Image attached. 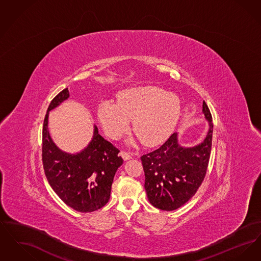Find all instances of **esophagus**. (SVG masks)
<instances>
[{"mask_svg": "<svg viewBox=\"0 0 261 261\" xmlns=\"http://www.w3.org/2000/svg\"><path fill=\"white\" fill-rule=\"evenodd\" d=\"M120 154H121V156H122V159H123L124 161H128V160L132 159V155H131V153H130V152H128V151L121 150V151H120Z\"/></svg>", "mask_w": 261, "mask_h": 261, "instance_id": "obj_1", "label": "esophagus"}]
</instances>
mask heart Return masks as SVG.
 Returning <instances> with one entry per match:
<instances>
[{"instance_id":"b5f03b06","label":"heart","mask_w":261,"mask_h":261,"mask_svg":"<svg viewBox=\"0 0 261 261\" xmlns=\"http://www.w3.org/2000/svg\"><path fill=\"white\" fill-rule=\"evenodd\" d=\"M181 112L179 98L153 86L130 88L118 94V100L100 101L98 116L105 131L121 136L133 119V129L146 145H156L173 131Z\"/></svg>"}]
</instances>
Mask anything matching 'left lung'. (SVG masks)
I'll use <instances>...</instances> for the list:
<instances>
[{"label": "left lung", "mask_w": 261, "mask_h": 261, "mask_svg": "<svg viewBox=\"0 0 261 261\" xmlns=\"http://www.w3.org/2000/svg\"><path fill=\"white\" fill-rule=\"evenodd\" d=\"M202 113L210 126L203 142L185 148L180 146L178 134L173 133L161 148L141 156L148 199L159 210L179 208L195 196L204 179L213 132L211 113L204 100Z\"/></svg>", "instance_id": "left-lung-1"}]
</instances>
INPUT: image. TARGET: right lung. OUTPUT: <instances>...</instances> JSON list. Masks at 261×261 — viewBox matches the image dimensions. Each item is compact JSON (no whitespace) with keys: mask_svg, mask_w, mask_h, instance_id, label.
Masks as SVG:
<instances>
[{"mask_svg":"<svg viewBox=\"0 0 261 261\" xmlns=\"http://www.w3.org/2000/svg\"><path fill=\"white\" fill-rule=\"evenodd\" d=\"M69 98L68 89L62 90L53 100L43 125L42 161L47 180L62 201L79 212L98 211L111 198L116 170L123 163L119 149L99 134H94L85 149L68 153L57 147L48 129L49 112Z\"/></svg>","mask_w":261,"mask_h":261,"instance_id":"1","label":"right lung"}]
</instances>
